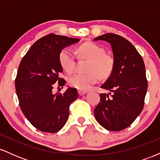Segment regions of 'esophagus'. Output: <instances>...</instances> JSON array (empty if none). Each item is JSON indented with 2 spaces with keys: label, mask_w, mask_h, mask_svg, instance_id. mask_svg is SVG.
<instances>
[{
  "label": "esophagus",
  "mask_w": 160,
  "mask_h": 160,
  "mask_svg": "<svg viewBox=\"0 0 160 160\" xmlns=\"http://www.w3.org/2000/svg\"><path fill=\"white\" fill-rule=\"evenodd\" d=\"M87 93V92L86 91H82V90H78V94L79 95H83Z\"/></svg>",
  "instance_id": "obj_1"
}]
</instances>
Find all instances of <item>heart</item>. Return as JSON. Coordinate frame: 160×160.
<instances>
[{
    "instance_id": "obj_1",
    "label": "heart",
    "mask_w": 160,
    "mask_h": 160,
    "mask_svg": "<svg viewBox=\"0 0 160 160\" xmlns=\"http://www.w3.org/2000/svg\"><path fill=\"white\" fill-rule=\"evenodd\" d=\"M78 56L82 59H88L85 74H76L70 77L69 85L80 90L89 89L101 78H107L114 68V59L111 55L105 52L104 48L92 42H85L76 49ZM58 60L62 69L71 74L76 66L74 53L68 49L60 52Z\"/></svg>"
}]
</instances>
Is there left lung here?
Masks as SVG:
<instances>
[{
	"label": "left lung",
	"mask_w": 160,
	"mask_h": 160,
	"mask_svg": "<svg viewBox=\"0 0 160 160\" xmlns=\"http://www.w3.org/2000/svg\"><path fill=\"white\" fill-rule=\"evenodd\" d=\"M109 43L113 50L114 68L101 88L100 102L94 110L97 122L108 131L128 127L142 111L148 89L142 57L128 40L108 33L95 38Z\"/></svg>",
	"instance_id": "obj_1"
}]
</instances>
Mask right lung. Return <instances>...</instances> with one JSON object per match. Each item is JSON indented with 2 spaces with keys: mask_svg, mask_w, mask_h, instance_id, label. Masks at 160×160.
<instances>
[{
  "mask_svg": "<svg viewBox=\"0 0 160 160\" xmlns=\"http://www.w3.org/2000/svg\"><path fill=\"white\" fill-rule=\"evenodd\" d=\"M80 41L79 38L50 34L37 40L22 59L15 80L22 111L33 126L43 132L55 133L65 126L69 106L78 98L75 88L63 94L53 93L56 82L65 86L58 60L61 51ZM63 88V87H62Z\"/></svg>",
  "mask_w": 160,
  "mask_h": 160,
  "instance_id": "right-lung-1",
  "label": "right lung"
}]
</instances>
